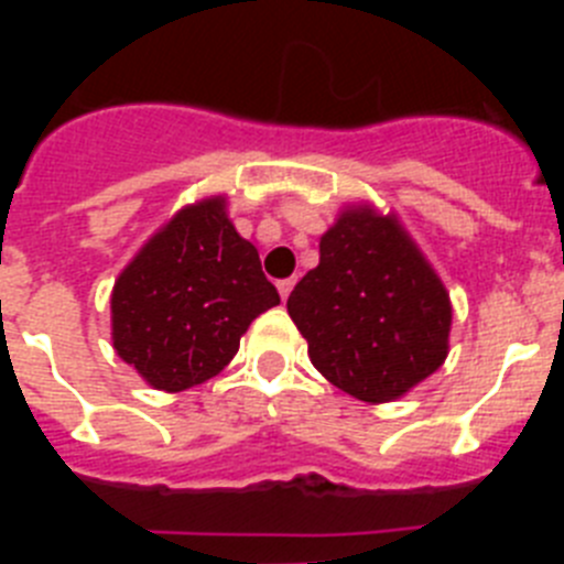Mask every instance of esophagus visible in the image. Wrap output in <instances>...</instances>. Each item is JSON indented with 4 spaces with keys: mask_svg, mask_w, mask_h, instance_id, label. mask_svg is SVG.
Segmentation results:
<instances>
[{
    "mask_svg": "<svg viewBox=\"0 0 564 564\" xmlns=\"http://www.w3.org/2000/svg\"><path fill=\"white\" fill-rule=\"evenodd\" d=\"M293 285H296V279H282V282H276V288H279V296H282V302H285V299L291 296Z\"/></svg>",
    "mask_w": 564,
    "mask_h": 564,
    "instance_id": "34e87169",
    "label": "esophagus"
}]
</instances>
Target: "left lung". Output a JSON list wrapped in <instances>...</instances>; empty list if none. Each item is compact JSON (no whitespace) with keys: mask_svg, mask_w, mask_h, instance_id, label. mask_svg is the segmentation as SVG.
Instances as JSON below:
<instances>
[{"mask_svg":"<svg viewBox=\"0 0 564 564\" xmlns=\"http://www.w3.org/2000/svg\"><path fill=\"white\" fill-rule=\"evenodd\" d=\"M288 313L313 367L367 403L406 395L449 352V293L395 214L372 206H347L322 234Z\"/></svg>","mask_w":564,"mask_h":564,"instance_id":"obj_1","label":"left lung"}]
</instances>
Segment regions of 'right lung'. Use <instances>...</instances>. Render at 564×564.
<instances>
[{"label": "right lung", "mask_w": 564, "mask_h": 564, "mask_svg": "<svg viewBox=\"0 0 564 564\" xmlns=\"http://www.w3.org/2000/svg\"><path fill=\"white\" fill-rule=\"evenodd\" d=\"M109 305L115 352L149 387L181 392L237 356L242 333L279 305V293L217 194L181 208L134 253Z\"/></svg>", "instance_id": "right-lung-1"}]
</instances>
